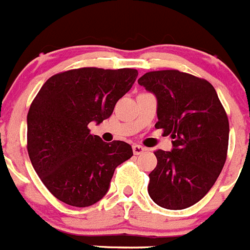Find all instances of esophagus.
Masks as SVG:
<instances>
[{"mask_svg":"<svg viewBox=\"0 0 250 250\" xmlns=\"http://www.w3.org/2000/svg\"><path fill=\"white\" fill-rule=\"evenodd\" d=\"M132 149H133L134 155H141V153H143V152L146 151V148L142 146H140V145H133Z\"/></svg>","mask_w":250,"mask_h":250,"instance_id":"1","label":"esophagus"}]
</instances>
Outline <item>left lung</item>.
<instances>
[{
    "mask_svg": "<svg viewBox=\"0 0 250 250\" xmlns=\"http://www.w3.org/2000/svg\"><path fill=\"white\" fill-rule=\"evenodd\" d=\"M138 84L157 99L156 128L171 134L172 149L155 152L148 194L170 210L200 201L220 175L227 160L229 121L214 86L179 70L149 71Z\"/></svg>",
    "mask_w": 250,
    "mask_h": 250,
    "instance_id": "obj_1",
    "label": "left lung"
}]
</instances>
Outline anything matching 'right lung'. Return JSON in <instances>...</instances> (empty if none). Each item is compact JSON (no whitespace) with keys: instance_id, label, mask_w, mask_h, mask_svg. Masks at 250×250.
<instances>
[{"instance_id":"1","label":"right lung","mask_w":250,"mask_h":250,"mask_svg":"<svg viewBox=\"0 0 250 250\" xmlns=\"http://www.w3.org/2000/svg\"><path fill=\"white\" fill-rule=\"evenodd\" d=\"M136 69L80 68L49 78L27 113V152L47 190L85 208L107 194L116 167L133 156L123 141L103 142L88 125L109 118L132 88Z\"/></svg>"}]
</instances>
